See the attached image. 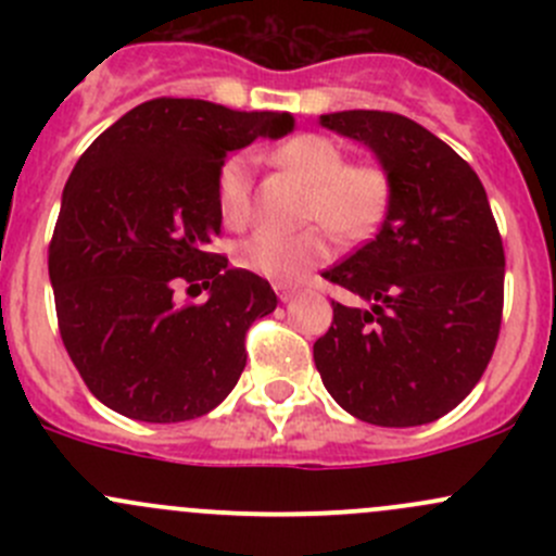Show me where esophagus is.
<instances>
[{
	"label": "esophagus",
	"mask_w": 556,
	"mask_h": 556,
	"mask_svg": "<svg viewBox=\"0 0 556 556\" xmlns=\"http://www.w3.org/2000/svg\"><path fill=\"white\" fill-rule=\"evenodd\" d=\"M274 290H277L279 301H290L295 293H299V288H293V285H282V282L274 285Z\"/></svg>",
	"instance_id": "1"
}]
</instances>
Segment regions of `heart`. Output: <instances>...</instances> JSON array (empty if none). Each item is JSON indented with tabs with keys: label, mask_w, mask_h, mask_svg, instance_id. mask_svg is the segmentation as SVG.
Masks as SVG:
<instances>
[{
	"label": "heart",
	"mask_w": 556,
	"mask_h": 556,
	"mask_svg": "<svg viewBox=\"0 0 556 556\" xmlns=\"http://www.w3.org/2000/svg\"><path fill=\"white\" fill-rule=\"evenodd\" d=\"M282 169L299 174L312 185L306 220L323 223L344 242L366 239L382 223L390 206V177L377 164H346L339 142L323 134H301L274 153ZM217 212L226 226H242L250 217V155L226 159L215 185ZM325 228L304 233L255 231L233 250V261L244 271L271 282H295L330 257Z\"/></svg>",
	"instance_id": "obj_1"
}]
</instances>
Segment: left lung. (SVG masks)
Listing matches in <instances>:
<instances>
[{
  "label": "left lung",
  "mask_w": 556,
  "mask_h": 556,
  "mask_svg": "<svg viewBox=\"0 0 556 556\" xmlns=\"http://www.w3.org/2000/svg\"><path fill=\"white\" fill-rule=\"evenodd\" d=\"M319 126L374 150L390 206L377 237L323 274L371 309L330 301L314 366L363 422H435L473 390L501 333L506 255L486 190L450 144L395 112H330Z\"/></svg>",
  "instance_id": "1"
}]
</instances>
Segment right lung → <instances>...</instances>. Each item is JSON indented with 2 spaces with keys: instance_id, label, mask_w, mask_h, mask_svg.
<instances>
[{
  "instance_id": "obj_1",
  "label": "right lung",
  "mask_w": 556,
  "mask_h": 556,
  "mask_svg": "<svg viewBox=\"0 0 556 556\" xmlns=\"http://www.w3.org/2000/svg\"><path fill=\"white\" fill-rule=\"evenodd\" d=\"M290 112L150 99L93 139L66 179L48 250L61 341L88 390L123 417L185 422L226 401L271 285L210 252L231 150L293 131ZM211 295L179 305L176 285Z\"/></svg>"
}]
</instances>
